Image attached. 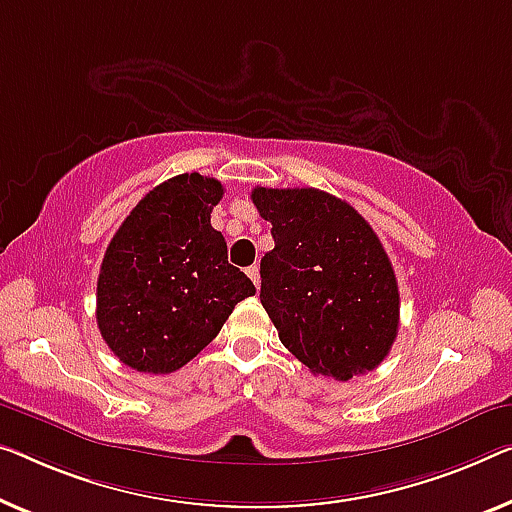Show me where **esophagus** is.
I'll return each instance as SVG.
<instances>
[{"label": "esophagus", "instance_id": "34e87169", "mask_svg": "<svg viewBox=\"0 0 512 512\" xmlns=\"http://www.w3.org/2000/svg\"><path fill=\"white\" fill-rule=\"evenodd\" d=\"M246 273H248V278L255 282V287L259 289V266H257V264H253V266H248V269H246Z\"/></svg>", "mask_w": 512, "mask_h": 512}]
</instances>
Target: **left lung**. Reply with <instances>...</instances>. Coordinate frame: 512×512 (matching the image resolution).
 <instances>
[{"instance_id":"left-lung-1","label":"left lung","mask_w":512,"mask_h":512,"mask_svg":"<svg viewBox=\"0 0 512 512\" xmlns=\"http://www.w3.org/2000/svg\"><path fill=\"white\" fill-rule=\"evenodd\" d=\"M276 248L259 264L264 310L312 375L347 381L375 370L400 324L391 259L361 213L317 188L253 190Z\"/></svg>"}]
</instances>
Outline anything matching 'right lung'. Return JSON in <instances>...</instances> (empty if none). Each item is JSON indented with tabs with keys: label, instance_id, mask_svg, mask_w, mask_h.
Returning a JSON list of instances; mask_svg holds the SVG:
<instances>
[{
	"label": "right lung",
	"instance_id": "right-lung-1",
	"mask_svg": "<svg viewBox=\"0 0 512 512\" xmlns=\"http://www.w3.org/2000/svg\"><path fill=\"white\" fill-rule=\"evenodd\" d=\"M220 197V181L179 174L149 190L112 236L98 273L96 322L128 368L151 375L183 368L234 305L255 294L211 227Z\"/></svg>",
	"mask_w": 512,
	"mask_h": 512
}]
</instances>
